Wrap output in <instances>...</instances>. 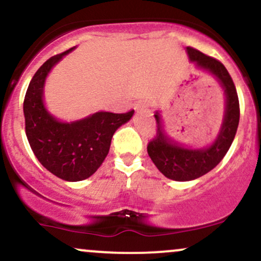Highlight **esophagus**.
<instances>
[{"label": "esophagus", "instance_id": "34e87169", "mask_svg": "<svg viewBox=\"0 0 261 261\" xmlns=\"http://www.w3.org/2000/svg\"><path fill=\"white\" fill-rule=\"evenodd\" d=\"M149 106H150L149 100L140 99V100H137L136 105H135V109H136L137 112H144V111H148Z\"/></svg>", "mask_w": 261, "mask_h": 261}]
</instances>
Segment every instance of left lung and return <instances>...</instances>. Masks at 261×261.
<instances>
[{
	"instance_id": "8db88e82",
	"label": "left lung",
	"mask_w": 261,
	"mask_h": 261,
	"mask_svg": "<svg viewBox=\"0 0 261 261\" xmlns=\"http://www.w3.org/2000/svg\"><path fill=\"white\" fill-rule=\"evenodd\" d=\"M191 62L215 76L226 97L225 115L218 137L204 148H186L172 141L165 134L161 114L155 112L156 134L147 146L148 155L165 177L175 181H191L198 178L215 168L230 149L240 122V102L236 86L227 69L218 59L204 55L193 47H187Z\"/></svg>"
}]
</instances>
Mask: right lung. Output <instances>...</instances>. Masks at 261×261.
Wrapping results in <instances>:
<instances>
[{"instance_id":"add662e5","label":"right lung","mask_w":261,"mask_h":261,"mask_svg":"<svg viewBox=\"0 0 261 261\" xmlns=\"http://www.w3.org/2000/svg\"><path fill=\"white\" fill-rule=\"evenodd\" d=\"M74 48L41 65L30 81L23 105L25 134L37 161L53 175L71 182L95 174L108 154L113 135L134 115V111L122 114L97 112L81 120L63 122L49 114L43 105L45 80Z\"/></svg>"}]
</instances>
